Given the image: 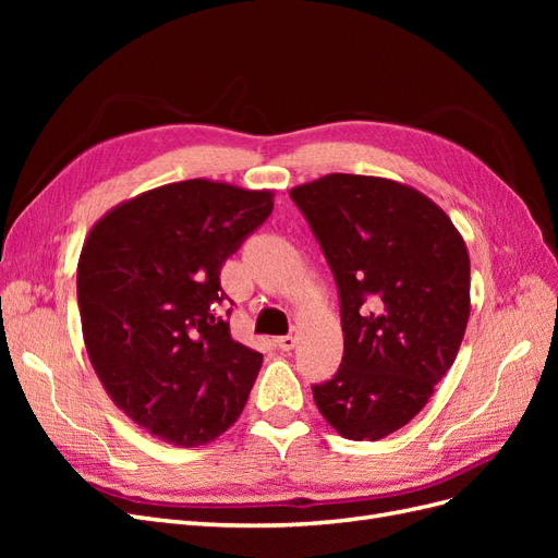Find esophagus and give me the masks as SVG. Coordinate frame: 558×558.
Listing matches in <instances>:
<instances>
[{"instance_id":"1","label":"esophagus","mask_w":558,"mask_h":558,"mask_svg":"<svg viewBox=\"0 0 558 558\" xmlns=\"http://www.w3.org/2000/svg\"><path fill=\"white\" fill-rule=\"evenodd\" d=\"M295 342H298L295 335H281V337H277V347L281 351H291L295 347Z\"/></svg>"}]
</instances>
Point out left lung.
Here are the masks:
<instances>
[{"mask_svg":"<svg viewBox=\"0 0 558 558\" xmlns=\"http://www.w3.org/2000/svg\"><path fill=\"white\" fill-rule=\"evenodd\" d=\"M332 269L344 356L314 402L347 440L375 442L426 408L461 349L470 256L451 218L408 183L326 174L291 189Z\"/></svg>","mask_w":558,"mask_h":558,"instance_id":"obj_1","label":"left lung"}]
</instances>
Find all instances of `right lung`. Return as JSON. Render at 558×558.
<instances>
[{
    "label": "right lung",
    "instance_id": "add662e5",
    "mask_svg": "<svg viewBox=\"0 0 558 558\" xmlns=\"http://www.w3.org/2000/svg\"><path fill=\"white\" fill-rule=\"evenodd\" d=\"M275 207L272 191L165 183L111 207L76 267L88 359L113 404L174 447L214 442L240 418L263 353L230 337L221 265Z\"/></svg>",
    "mask_w": 558,
    "mask_h": 558
}]
</instances>
